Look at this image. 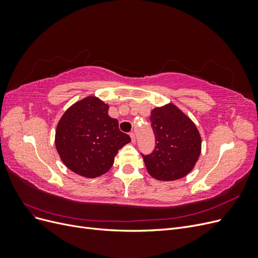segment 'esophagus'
<instances>
[{
	"mask_svg": "<svg viewBox=\"0 0 258 258\" xmlns=\"http://www.w3.org/2000/svg\"><path fill=\"white\" fill-rule=\"evenodd\" d=\"M130 138H131V142L135 143V142H136V135H135V132H130Z\"/></svg>",
	"mask_w": 258,
	"mask_h": 258,
	"instance_id": "34e87169",
	"label": "esophagus"
}]
</instances>
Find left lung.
Segmentation results:
<instances>
[{
	"mask_svg": "<svg viewBox=\"0 0 258 258\" xmlns=\"http://www.w3.org/2000/svg\"><path fill=\"white\" fill-rule=\"evenodd\" d=\"M150 119L156 145L151 154H142L148 173L159 181L184 177L200 156L201 138L197 127L172 103L154 108Z\"/></svg>",
	"mask_w": 258,
	"mask_h": 258,
	"instance_id": "obj_1",
	"label": "left lung"
}]
</instances>
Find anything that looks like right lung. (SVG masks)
Masks as SVG:
<instances>
[{"label":"right lung","instance_id":"right-lung-1","mask_svg":"<svg viewBox=\"0 0 258 258\" xmlns=\"http://www.w3.org/2000/svg\"><path fill=\"white\" fill-rule=\"evenodd\" d=\"M131 139L108 116V105L87 97L69 107L60 118L54 144L61 160L76 174L93 178L106 173L114 157Z\"/></svg>","mask_w":258,"mask_h":258}]
</instances>
